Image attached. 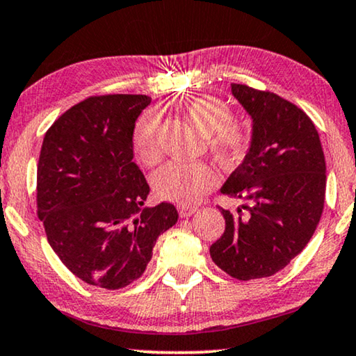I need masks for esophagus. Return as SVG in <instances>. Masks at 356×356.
Instances as JSON below:
<instances>
[{
    "instance_id": "34e87169",
    "label": "esophagus",
    "mask_w": 356,
    "mask_h": 356,
    "mask_svg": "<svg viewBox=\"0 0 356 356\" xmlns=\"http://www.w3.org/2000/svg\"><path fill=\"white\" fill-rule=\"evenodd\" d=\"M197 211V207H187V204H182V207H179V214L180 218H188L192 216V214Z\"/></svg>"
}]
</instances>
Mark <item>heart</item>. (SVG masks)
I'll list each match as a JSON object with an SVG mask.
<instances>
[{"instance_id":"obj_1","label":"heart","mask_w":356,"mask_h":356,"mask_svg":"<svg viewBox=\"0 0 356 356\" xmlns=\"http://www.w3.org/2000/svg\"><path fill=\"white\" fill-rule=\"evenodd\" d=\"M192 126L204 135V142L218 163L234 169L247 159L253 145L252 129L234 121V113L226 103L213 97H198L184 108ZM161 114H143L134 129V152L140 163L153 166L161 159L159 147ZM218 184V172L204 161H171L159 168L153 176V188L159 198L188 204L197 202L204 192Z\"/></svg>"}]
</instances>
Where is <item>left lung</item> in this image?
<instances>
[{
    "instance_id": "1",
    "label": "left lung",
    "mask_w": 356,
    "mask_h": 356,
    "mask_svg": "<svg viewBox=\"0 0 356 356\" xmlns=\"http://www.w3.org/2000/svg\"><path fill=\"white\" fill-rule=\"evenodd\" d=\"M253 119L248 156L221 192L243 200L221 209L226 230L211 247L216 266L238 280L284 269L316 230L326 200V159L308 114L269 90L230 83Z\"/></svg>"
}]
</instances>
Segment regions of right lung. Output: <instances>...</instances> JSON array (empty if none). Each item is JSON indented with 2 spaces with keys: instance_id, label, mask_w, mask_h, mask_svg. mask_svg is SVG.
Returning <instances> with one entry per match:
<instances>
[{
  "instance_id": "obj_1",
  "label": "right lung",
  "mask_w": 356,
  "mask_h": 356,
  "mask_svg": "<svg viewBox=\"0 0 356 356\" xmlns=\"http://www.w3.org/2000/svg\"><path fill=\"white\" fill-rule=\"evenodd\" d=\"M152 98L99 95L47 130L37 168V214L74 276L118 290L142 276L156 238L177 222L172 203L143 208L149 185L132 163L135 121Z\"/></svg>"
}]
</instances>
